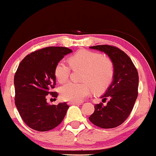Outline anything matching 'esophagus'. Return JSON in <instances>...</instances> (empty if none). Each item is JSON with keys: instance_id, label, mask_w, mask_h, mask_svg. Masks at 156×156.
I'll use <instances>...</instances> for the list:
<instances>
[{"instance_id": "34e87169", "label": "esophagus", "mask_w": 156, "mask_h": 156, "mask_svg": "<svg viewBox=\"0 0 156 156\" xmlns=\"http://www.w3.org/2000/svg\"><path fill=\"white\" fill-rule=\"evenodd\" d=\"M68 105H81L80 102H69L68 103Z\"/></svg>"}]
</instances>
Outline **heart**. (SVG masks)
<instances>
[{"mask_svg": "<svg viewBox=\"0 0 156 156\" xmlns=\"http://www.w3.org/2000/svg\"><path fill=\"white\" fill-rule=\"evenodd\" d=\"M69 63L73 69L83 70L82 83H68L60 88L61 98L64 101L79 102L90 93L100 95L108 88L113 80L115 68L111 60L102 54L88 50H80L69 58ZM71 69L63 61L57 63L54 75L60 83L68 80Z\"/></svg>", "mask_w": 156, "mask_h": 156, "instance_id": "obj_1", "label": "heart"}]
</instances>
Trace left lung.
<instances>
[{
    "instance_id": "left-lung-1",
    "label": "left lung",
    "mask_w": 156,
    "mask_h": 156,
    "mask_svg": "<svg viewBox=\"0 0 156 156\" xmlns=\"http://www.w3.org/2000/svg\"><path fill=\"white\" fill-rule=\"evenodd\" d=\"M106 54L115 68L113 80L104 95L103 100L109 101L95 105V111L89 119L102 129L115 128L127 119L132 110L138 96L139 75L135 66L128 55L118 48L109 45L90 47Z\"/></svg>"
}]
</instances>
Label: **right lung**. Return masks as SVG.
<instances>
[{
  "label": "right lung",
  "instance_id": "1",
  "mask_svg": "<svg viewBox=\"0 0 156 156\" xmlns=\"http://www.w3.org/2000/svg\"><path fill=\"white\" fill-rule=\"evenodd\" d=\"M72 50L50 47L37 50L23 59L14 77L15 103L26 124L34 130L47 131L61 124L69 106L66 102L49 105L46 96L56 85L54 69L57 63Z\"/></svg>",
  "mask_w": 156,
  "mask_h": 156
}]
</instances>
